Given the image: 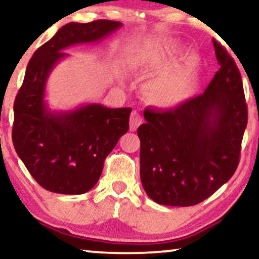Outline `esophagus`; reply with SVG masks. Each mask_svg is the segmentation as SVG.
I'll return each instance as SVG.
<instances>
[{
    "mask_svg": "<svg viewBox=\"0 0 259 259\" xmlns=\"http://www.w3.org/2000/svg\"><path fill=\"white\" fill-rule=\"evenodd\" d=\"M141 123H142V117L137 111H133L132 116H130V130L135 132Z\"/></svg>",
    "mask_w": 259,
    "mask_h": 259,
    "instance_id": "obj_1",
    "label": "esophagus"
}]
</instances>
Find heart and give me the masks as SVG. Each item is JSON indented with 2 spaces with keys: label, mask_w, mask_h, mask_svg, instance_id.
I'll use <instances>...</instances> for the list:
<instances>
[{
  "label": "heart",
  "mask_w": 259,
  "mask_h": 259,
  "mask_svg": "<svg viewBox=\"0 0 259 259\" xmlns=\"http://www.w3.org/2000/svg\"><path fill=\"white\" fill-rule=\"evenodd\" d=\"M148 50L150 57L162 68V75L153 82L157 102L164 106L181 104L189 97L195 86V59L188 60L185 66L179 67L173 59V54L179 50V46L171 40L154 41Z\"/></svg>",
  "instance_id": "1"
}]
</instances>
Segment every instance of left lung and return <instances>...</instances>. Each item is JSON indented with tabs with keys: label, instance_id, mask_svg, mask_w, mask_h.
Masks as SVG:
<instances>
[{
	"label": "left lung",
	"instance_id": "obj_1",
	"mask_svg": "<svg viewBox=\"0 0 259 259\" xmlns=\"http://www.w3.org/2000/svg\"><path fill=\"white\" fill-rule=\"evenodd\" d=\"M213 46L220 68L204 94L165 111L146 109L137 129L141 181L160 205L204 201L239 163L247 124L242 75L225 48L215 40Z\"/></svg>",
	"mask_w": 259,
	"mask_h": 259
}]
</instances>
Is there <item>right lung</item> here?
<instances>
[{"mask_svg": "<svg viewBox=\"0 0 259 259\" xmlns=\"http://www.w3.org/2000/svg\"><path fill=\"white\" fill-rule=\"evenodd\" d=\"M120 26L110 20L67 23L29 60L14 102L12 137L30 175L47 191L75 195L94 188L106 156L129 130L132 108L88 104L72 111L52 112L45 103L48 75L58 61L67 57L61 51L101 40Z\"/></svg>", "mask_w": 259, "mask_h": 259, "instance_id": "obj_1", "label": "right lung"}]
</instances>
